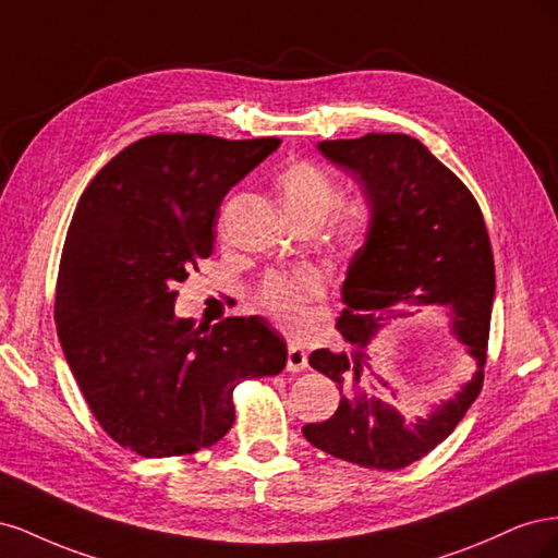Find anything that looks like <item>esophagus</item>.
Segmentation results:
<instances>
[{
	"label": "esophagus",
	"instance_id": "34e87169",
	"mask_svg": "<svg viewBox=\"0 0 558 558\" xmlns=\"http://www.w3.org/2000/svg\"><path fill=\"white\" fill-rule=\"evenodd\" d=\"M286 367H289L291 373H302V369L307 367V351L300 344H291L289 347V363H286Z\"/></svg>",
	"mask_w": 558,
	"mask_h": 558
}]
</instances>
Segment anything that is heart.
Segmentation results:
<instances>
[{
  "label": "heart",
  "mask_w": 558,
  "mask_h": 558,
  "mask_svg": "<svg viewBox=\"0 0 558 558\" xmlns=\"http://www.w3.org/2000/svg\"><path fill=\"white\" fill-rule=\"evenodd\" d=\"M277 189L283 214L291 223L320 226L340 202V185L312 162H293L286 167L277 181ZM367 230L369 214L363 207H349L332 218L330 242L337 251L353 253L365 242ZM318 295V275H314L312 269H302L295 275L267 277L258 289V305L279 326L300 330L307 324L310 300Z\"/></svg>",
  "instance_id": "b5f03b06"
}]
</instances>
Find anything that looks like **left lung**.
I'll return each mask as SVG.
<instances>
[{
    "label": "left lung",
    "mask_w": 558,
    "mask_h": 558,
    "mask_svg": "<svg viewBox=\"0 0 558 558\" xmlns=\"http://www.w3.org/2000/svg\"><path fill=\"white\" fill-rule=\"evenodd\" d=\"M316 148L359 181L369 230L349 263L347 310L337 318L351 359L328 349L310 356L314 369L340 386V408L302 435L342 461L400 470L447 440L480 396L496 293L492 242L475 197L418 140L369 132ZM426 311L448 318L476 373L424 417L404 420L376 396L377 385L392 387L368 365L366 347L386 327Z\"/></svg>",
    "instance_id": "1"
}]
</instances>
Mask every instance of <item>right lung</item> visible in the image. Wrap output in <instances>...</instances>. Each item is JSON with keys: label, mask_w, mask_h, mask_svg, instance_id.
Here are the masks:
<instances>
[{"label": "right lung", "mask_w": 558, "mask_h": 558, "mask_svg": "<svg viewBox=\"0 0 558 558\" xmlns=\"http://www.w3.org/2000/svg\"><path fill=\"white\" fill-rule=\"evenodd\" d=\"M279 140L154 134L83 191L60 258L56 326L74 379L113 440L146 459L195 453L232 428V388L286 367L263 316L177 318V283L214 248L218 207Z\"/></svg>", "instance_id": "obj_1"}]
</instances>
